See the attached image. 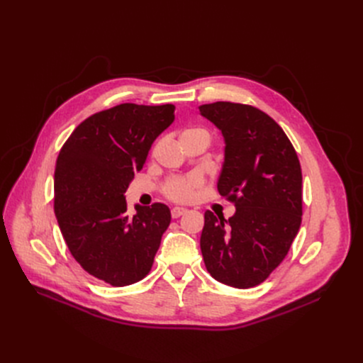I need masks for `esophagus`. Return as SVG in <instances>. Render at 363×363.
<instances>
[{
	"label": "esophagus",
	"instance_id": "esophagus-1",
	"mask_svg": "<svg viewBox=\"0 0 363 363\" xmlns=\"http://www.w3.org/2000/svg\"><path fill=\"white\" fill-rule=\"evenodd\" d=\"M185 213H186V208H184V207H174L170 211V215H172V218H174V219H178L182 215H185Z\"/></svg>",
	"mask_w": 363,
	"mask_h": 363
}]
</instances>
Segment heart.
<instances>
[{
    "instance_id": "heart-1",
    "label": "heart",
    "mask_w": 363,
    "mask_h": 363,
    "mask_svg": "<svg viewBox=\"0 0 363 363\" xmlns=\"http://www.w3.org/2000/svg\"><path fill=\"white\" fill-rule=\"evenodd\" d=\"M182 137H201L207 143L211 141V133H208V130L199 126L188 128L186 130H184ZM200 185H201V179L197 175L170 178L163 185V194L172 201L186 203L194 197L196 189L200 188Z\"/></svg>"
}]
</instances>
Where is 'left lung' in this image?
<instances>
[{
    "instance_id": "8db88e82",
    "label": "left lung",
    "mask_w": 363,
    "mask_h": 363,
    "mask_svg": "<svg viewBox=\"0 0 363 363\" xmlns=\"http://www.w3.org/2000/svg\"><path fill=\"white\" fill-rule=\"evenodd\" d=\"M225 138L218 191L235 204L230 219L204 213L200 249L207 272L235 289L256 287L287 256L303 215L301 167L282 128L240 103L200 106Z\"/></svg>"
}]
</instances>
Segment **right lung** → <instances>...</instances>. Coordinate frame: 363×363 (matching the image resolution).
<instances>
[{
	"mask_svg": "<svg viewBox=\"0 0 363 363\" xmlns=\"http://www.w3.org/2000/svg\"><path fill=\"white\" fill-rule=\"evenodd\" d=\"M175 106L123 103L92 114L70 133L54 170V213L81 268L113 287L151 271L170 223L163 203L135 206L125 193L151 144L175 119Z\"/></svg>",
	"mask_w": 363,
	"mask_h": 363,
	"instance_id": "1",
	"label": "right lung"
}]
</instances>
